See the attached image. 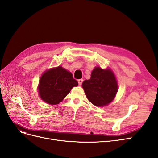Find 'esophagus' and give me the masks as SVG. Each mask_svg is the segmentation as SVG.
Returning <instances> with one entry per match:
<instances>
[{
  "mask_svg": "<svg viewBox=\"0 0 158 158\" xmlns=\"http://www.w3.org/2000/svg\"><path fill=\"white\" fill-rule=\"evenodd\" d=\"M83 81H84V80H83V79H79V80H78V84H79L80 85H82V82H83Z\"/></svg>",
  "mask_w": 158,
  "mask_h": 158,
  "instance_id": "obj_1",
  "label": "esophagus"
}]
</instances>
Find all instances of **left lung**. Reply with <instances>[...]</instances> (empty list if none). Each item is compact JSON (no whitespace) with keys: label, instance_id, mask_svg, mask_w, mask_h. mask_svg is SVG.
Masks as SVG:
<instances>
[{"label":"left lung","instance_id":"8db88e82","mask_svg":"<svg viewBox=\"0 0 158 158\" xmlns=\"http://www.w3.org/2000/svg\"><path fill=\"white\" fill-rule=\"evenodd\" d=\"M82 88L91 103L95 106L103 107L114 99L118 84L111 70L97 66L92 70L90 79L84 81Z\"/></svg>","mask_w":158,"mask_h":158}]
</instances>
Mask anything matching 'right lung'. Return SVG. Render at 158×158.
<instances>
[{
	"instance_id": "right-lung-1",
	"label": "right lung",
	"mask_w": 158,
	"mask_h": 158,
	"mask_svg": "<svg viewBox=\"0 0 158 158\" xmlns=\"http://www.w3.org/2000/svg\"><path fill=\"white\" fill-rule=\"evenodd\" d=\"M78 85L70 72L59 66L47 70L42 74L38 90L43 101L56 105L63 101L72 88Z\"/></svg>"
}]
</instances>
